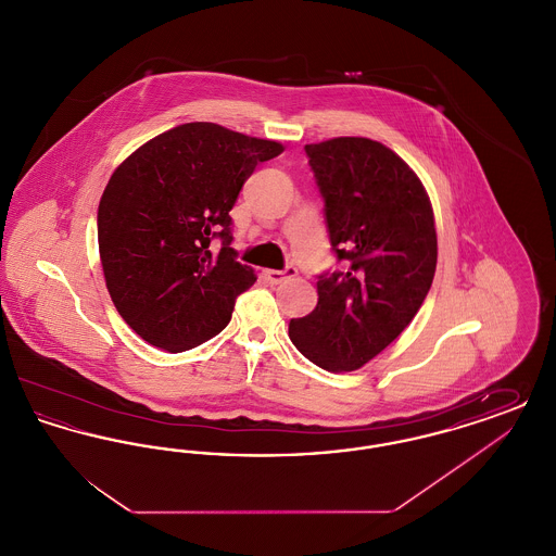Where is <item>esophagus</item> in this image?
Listing matches in <instances>:
<instances>
[{"mask_svg":"<svg viewBox=\"0 0 556 556\" xmlns=\"http://www.w3.org/2000/svg\"><path fill=\"white\" fill-rule=\"evenodd\" d=\"M295 275V266H286L283 270H277V268H266L265 277L268 283H281L283 279L293 277Z\"/></svg>","mask_w":556,"mask_h":556,"instance_id":"1","label":"esophagus"}]
</instances>
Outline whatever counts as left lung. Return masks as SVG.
Masks as SVG:
<instances>
[{"label":"left lung","instance_id":"8db88e82","mask_svg":"<svg viewBox=\"0 0 556 556\" xmlns=\"http://www.w3.org/2000/svg\"><path fill=\"white\" fill-rule=\"evenodd\" d=\"M342 270L317 281V308L291 318L290 340L317 367L361 369L419 313L438 263L429 195L415 170L379 141L308 143Z\"/></svg>","mask_w":556,"mask_h":556}]
</instances>
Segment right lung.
<instances>
[{
    "mask_svg": "<svg viewBox=\"0 0 556 556\" xmlns=\"http://www.w3.org/2000/svg\"><path fill=\"white\" fill-rule=\"evenodd\" d=\"M281 152L279 141L186 123L112 173L98 208L100 258L118 315L141 340L184 352L227 327L256 281L236 261L229 212L254 168Z\"/></svg>",
    "mask_w": 556,
    "mask_h": 556,
    "instance_id": "1",
    "label": "right lung"
}]
</instances>
